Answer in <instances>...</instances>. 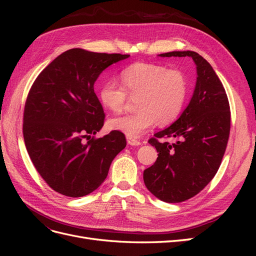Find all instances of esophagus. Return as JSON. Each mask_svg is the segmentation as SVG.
<instances>
[{
	"label": "esophagus",
	"mask_w": 256,
	"mask_h": 256,
	"mask_svg": "<svg viewBox=\"0 0 256 256\" xmlns=\"http://www.w3.org/2000/svg\"><path fill=\"white\" fill-rule=\"evenodd\" d=\"M127 143L129 145H132V146H138L141 144L140 141L136 140V138H131V136H127Z\"/></svg>",
	"instance_id": "esophagus-1"
}]
</instances>
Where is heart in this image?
Instances as JSON below:
<instances>
[{"label":"heart","instance_id":"heart-1","mask_svg":"<svg viewBox=\"0 0 256 256\" xmlns=\"http://www.w3.org/2000/svg\"><path fill=\"white\" fill-rule=\"evenodd\" d=\"M120 86L112 81L104 82L99 99L104 108L120 112L127 102V95L136 97V112L115 116L109 120L113 130L127 136L138 138L154 124L168 125L174 122L184 106L188 83L182 72L150 63H134L120 74Z\"/></svg>","mask_w":256,"mask_h":256}]
</instances>
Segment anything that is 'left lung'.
Masks as SVG:
<instances>
[{
    "label": "left lung",
    "instance_id": "8db88e82",
    "mask_svg": "<svg viewBox=\"0 0 256 256\" xmlns=\"http://www.w3.org/2000/svg\"><path fill=\"white\" fill-rule=\"evenodd\" d=\"M162 58L189 56L196 65V84L188 106L171 126L148 143L158 158L146 168V188L166 203H180L196 196L218 172L230 136V111L226 90L212 65L193 51H173ZM174 137L175 144L164 142Z\"/></svg>",
    "mask_w": 256,
    "mask_h": 256
}]
</instances>
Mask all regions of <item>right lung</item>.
<instances>
[{"mask_svg": "<svg viewBox=\"0 0 256 256\" xmlns=\"http://www.w3.org/2000/svg\"><path fill=\"white\" fill-rule=\"evenodd\" d=\"M129 56L70 49L44 69L28 92L23 113L26 150L44 180L60 194L81 198L96 190L126 147L118 130L90 136L104 122L94 84L106 68Z\"/></svg>", "mask_w": 256, "mask_h": 256, "instance_id": "1", "label": "right lung"}]
</instances>
